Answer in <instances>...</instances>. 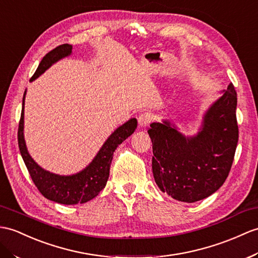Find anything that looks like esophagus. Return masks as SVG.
Masks as SVG:
<instances>
[{"label": "esophagus", "instance_id": "obj_1", "mask_svg": "<svg viewBox=\"0 0 258 258\" xmlns=\"http://www.w3.org/2000/svg\"><path fill=\"white\" fill-rule=\"evenodd\" d=\"M153 119H154L153 114H151V112H149V111H146L139 116V118H138V121H139L140 127H146V125H148L151 121L153 120Z\"/></svg>", "mask_w": 258, "mask_h": 258}]
</instances>
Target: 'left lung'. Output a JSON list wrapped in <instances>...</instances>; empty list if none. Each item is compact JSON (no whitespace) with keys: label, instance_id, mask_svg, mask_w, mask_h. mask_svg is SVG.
<instances>
[{"label":"left lung","instance_id":"obj_1","mask_svg":"<svg viewBox=\"0 0 258 258\" xmlns=\"http://www.w3.org/2000/svg\"><path fill=\"white\" fill-rule=\"evenodd\" d=\"M236 104V91L230 83L192 138L181 136L167 121L150 124L153 176L163 192L179 202L196 203L223 185L238 140Z\"/></svg>","mask_w":258,"mask_h":258}]
</instances>
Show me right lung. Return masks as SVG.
Listing matches in <instances>:
<instances>
[{
  "label": "right lung",
  "mask_w": 258,
  "mask_h": 258,
  "mask_svg": "<svg viewBox=\"0 0 258 258\" xmlns=\"http://www.w3.org/2000/svg\"><path fill=\"white\" fill-rule=\"evenodd\" d=\"M71 51L72 46L68 45V43L60 45L52 49L51 51H49L42 58L30 81L38 78L40 74L45 72L55 61L69 55ZM24 99L25 94L23 97L21 119L20 123H18L17 141L25 165H26L28 173L31 179H33L34 184L36 185L37 189L40 191L43 197L62 205L84 204L90 202L91 199L95 198L99 191L106 186V183H107L111 160L112 156H114L115 150L119 144L123 142L129 136L135 133L138 123L137 119H130L129 121L123 123L121 127H119L108 138L107 141L104 143V146L99 150L95 159L83 171L75 175H71V176H60V175L49 173L37 165L27 152L23 134Z\"/></svg>",
  "instance_id": "1"
}]
</instances>
